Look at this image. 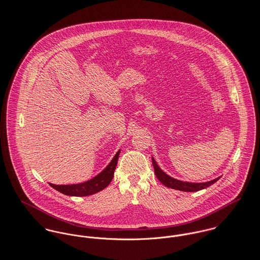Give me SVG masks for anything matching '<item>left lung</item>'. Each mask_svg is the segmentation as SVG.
<instances>
[{
    "mask_svg": "<svg viewBox=\"0 0 260 260\" xmlns=\"http://www.w3.org/2000/svg\"><path fill=\"white\" fill-rule=\"evenodd\" d=\"M152 161H153V166L155 169V174H156V178L159 180V182L165 185L168 188H172L175 190H179V191H184V192H197L200 190H203L205 188H207L209 186L213 185L214 183H216L219 178H216L212 181L205 182V183H190V182H183L177 179H174L172 177H170L169 175H167L156 164V160L154 157H152Z\"/></svg>",
    "mask_w": 260,
    "mask_h": 260,
    "instance_id": "1",
    "label": "left lung"
}]
</instances>
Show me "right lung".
Masks as SVG:
<instances>
[{
    "instance_id": "1",
    "label": "right lung",
    "mask_w": 260,
    "mask_h": 260,
    "mask_svg": "<svg viewBox=\"0 0 260 260\" xmlns=\"http://www.w3.org/2000/svg\"><path fill=\"white\" fill-rule=\"evenodd\" d=\"M119 153H120V150L115 154V156H113L111 161L106 166L104 171L89 181L79 183V184H73V185H54L51 183H49V185L58 192L67 196L84 197V196L95 194L104 190V188H106L111 182L113 178L114 170L117 165Z\"/></svg>"
}]
</instances>
